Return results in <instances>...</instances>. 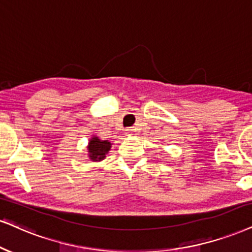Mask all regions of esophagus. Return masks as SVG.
Masks as SVG:
<instances>
[{"label":"esophagus","mask_w":252,"mask_h":252,"mask_svg":"<svg viewBox=\"0 0 252 252\" xmlns=\"http://www.w3.org/2000/svg\"><path fill=\"white\" fill-rule=\"evenodd\" d=\"M132 132H133V129L131 128V127H128V128H126V135H131L132 134Z\"/></svg>","instance_id":"obj_1"}]
</instances>
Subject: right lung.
Returning a JSON list of instances; mask_svg holds the SVG:
<instances>
[{
  "label": "right lung",
  "instance_id": "right-lung-1",
  "mask_svg": "<svg viewBox=\"0 0 252 252\" xmlns=\"http://www.w3.org/2000/svg\"><path fill=\"white\" fill-rule=\"evenodd\" d=\"M111 145L112 144L108 140H100L98 136H92L88 146L89 158L93 162L104 160L108 151L111 150Z\"/></svg>",
  "mask_w": 252,
  "mask_h": 252
}]
</instances>
